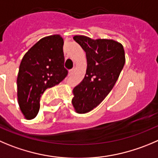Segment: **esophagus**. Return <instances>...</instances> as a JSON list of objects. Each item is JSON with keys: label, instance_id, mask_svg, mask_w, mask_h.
<instances>
[{"label": "esophagus", "instance_id": "34e87169", "mask_svg": "<svg viewBox=\"0 0 158 158\" xmlns=\"http://www.w3.org/2000/svg\"><path fill=\"white\" fill-rule=\"evenodd\" d=\"M73 71H74V68H73L72 70H70V71H69V76H71V75L73 73Z\"/></svg>", "mask_w": 158, "mask_h": 158}]
</instances>
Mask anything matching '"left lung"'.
<instances>
[{"instance_id":"1","label":"left lung","mask_w":158,"mask_h":158,"mask_svg":"<svg viewBox=\"0 0 158 158\" xmlns=\"http://www.w3.org/2000/svg\"><path fill=\"white\" fill-rule=\"evenodd\" d=\"M73 39L86 52V73L73 89L71 102L75 112L84 114L97 107L112 91L125 64V51L121 43L112 40L85 35Z\"/></svg>"}]
</instances>
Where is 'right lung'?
I'll return each instance as SVG.
<instances>
[{
  "label": "right lung",
  "mask_w": 158,
  "mask_h": 158,
  "mask_svg": "<svg viewBox=\"0 0 158 158\" xmlns=\"http://www.w3.org/2000/svg\"><path fill=\"white\" fill-rule=\"evenodd\" d=\"M63 46L64 40L60 35L44 37L28 49L21 61L17 77L18 102L27 119L37 115L43 92L67 77Z\"/></svg>",
  "instance_id": "obj_1"
}]
</instances>
